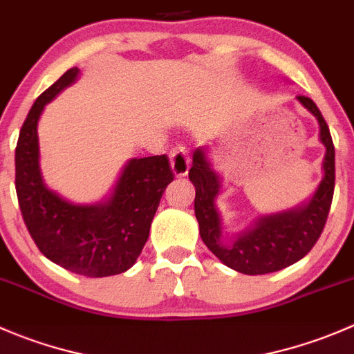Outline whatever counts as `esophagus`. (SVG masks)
<instances>
[{"label": "esophagus", "mask_w": 354, "mask_h": 354, "mask_svg": "<svg viewBox=\"0 0 354 354\" xmlns=\"http://www.w3.org/2000/svg\"><path fill=\"white\" fill-rule=\"evenodd\" d=\"M171 160V169L176 176H187L188 169H190V156L185 145H178L171 151L169 154Z\"/></svg>", "instance_id": "obj_1"}]
</instances>
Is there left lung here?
Wrapping results in <instances>:
<instances>
[{"mask_svg": "<svg viewBox=\"0 0 354 354\" xmlns=\"http://www.w3.org/2000/svg\"><path fill=\"white\" fill-rule=\"evenodd\" d=\"M296 99L317 118L320 142L326 147L322 160L324 178L308 202L284 212L262 216L252 230L227 241L223 236V221L216 207L223 185L221 176L212 169L205 149L200 147L194 152L188 178L195 187V217L198 221L200 238L224 266L248 276L276 272L303 259L320 238L329 216L335 181L330 131L312 99L305 95Z\"/></svg>", "mask_w": 354, "mask_h": 354, "instance_id": "1", "label": "left lung"}]
</instances>
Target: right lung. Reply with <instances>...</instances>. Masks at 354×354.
<instances>
[{
    "mask_svg": "<svg viewBox=\"0 0 354 354\" xmlns=\"http://www.w3.org/2000/svg\"><path fill=\"white\" fill-rule=\"evenodd\" d=\"M78 73L77 66L65 71L28 111L15 149V188L25 226L42 255L70 272L108 277L137 262L173 171L166 156L130 159L113 194L92 205L68 202L46 187L39 166V118Z\"/></svg>",
    "mask_w": 354,
    "mask_h": 354,
    "instance_id": "add662e5",
    "label": "right lung"
}]
</instances>
